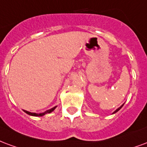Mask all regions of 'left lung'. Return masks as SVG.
Returning a JSON list of instances; mask_svg holds the SVG:
<instances>
[{
  "label": "left lung",
  "instance_id": "obj_1",
  "mask_svg": "<svg viewBox=\"0 0 147 147\" xmlns=\"http://www.w3.org/2000/svg\"><path fill=\"white\" fill-rule=\"evenodd\" d=\"M123 105H124V104H122V105H121V107H118V109H116V110H115V111H114V112H113V114H115V113H116V112H118V111H119V110H120V109H121V107H123Z\"/></svg>",
  "mask_w": 147,
  "mask_h": 147
}]
</instances>
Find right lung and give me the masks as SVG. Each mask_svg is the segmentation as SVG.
<instances>
[{
	"label": "right lung",
	"mask_w": 147,
	"mask_h": 147,
	"mask_svg": "<svg viewBox=\"0 0 147 147\" xmlns=\"http://www.w3.org/2000/svg\"><path fill=\"white\" fill-rule=\"evenodd\" d=\"M56 107H57V106L52 107V108H51V109L47 110V111H44V112L43 113H32V112H29V111H25V110H23V111L25 113H26L27 115H31V116H35V117H42V116L45 115L46 114H50V113H51L52 111H54Z\"/></svg>",
	"instance_id": "1"
}]
</instances>
